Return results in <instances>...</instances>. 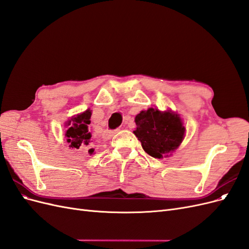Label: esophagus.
Listing matches in <instances>:
<instances>
[{
	"mask_svg": "<svg viewBox=\"0 0 249 249\" xmlns=\"http://www.w3.org/2000/svg\"><path fill=\"white\" fill-rule=\"evenodd\" d=\"M119 131H120V129H116L115 131H113V132H112V134H117Z\"/></svg>",
	"mask_w": 249,
	"mask_h": 249,
	"instance_id": "1",
	"label": "esophagus"
}]
</instances>
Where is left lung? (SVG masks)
I'll use <instances>...</instances> for the list:
<instances>
[{"label":"left lung","instance_id":"1","mask_svg":"<svg viewBox=\"0 0 249 249\" xmlns=\"http://www.w3.org/2000/svg\"><path fill=\"white\" fill-rule=\"evenodd\" d=\"M136 130L134 134L141 142L142 148L157 159L168 157L182 143L185 126L177 113L149 108L135 117Z\"/></svg>","mask_w":249,"mask_h":249}]
</instances>
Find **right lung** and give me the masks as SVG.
<instances>
[{
	"instance_id": "add662e5",
	"label": "right lung",
	"mask_w": 249,
	"mask_h": 249,
	"mask_svg": "<svg viewBox=\"0 0 249 249\" xmlns=\"http://www.w3.org/2000/svg\"><path fill=\"white\" fill-rule=\"evenodd\" d=\"M90 117H91V110L87 109L85 112L78 114L77 116L71 117L66 125L69 129L65 132V137L69 142L70 147L81 148L89 144L91 134L88 132V124H90ZM93 149H89V154H92Z\"/></svg>"
}]
</instances>
